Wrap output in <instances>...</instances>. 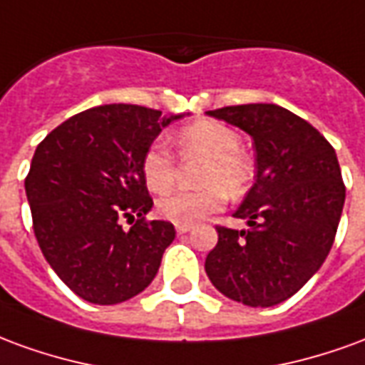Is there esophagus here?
<instances>
[{
  "instance_id": "1",
  "label": "esophagus",
  "mask_w": 365,
  "mask_h": 365,
  "mask_svg": "<svg viewBox=\"0 0 365 365\" xmlns=\"http://www.w3.org/2000/svg\"><path fill=\"white\" fill-rule=\"evenodd\" d=\"M175 230H178V235H185L191 230V225H175Z\"/></svg>"
}]
</instances>
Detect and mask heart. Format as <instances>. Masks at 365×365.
I'll use <instances>...</instances> for the list:
<instances>
[{
    "label": "heart",
    "mask_w": 365,
    "mask_h": 365,
    "mask_svg": "<svg viewBox=\"0 0 365 365\" xmlns=\"http://www.w3.org/2000/svg\"><path fill=\"white\" fill-rule=\"evenodd\" d=\"M182 158H201L199 191H178L158 201V213L175 225H195L207 215L221 209L225 193L230 197L245 195L254 178V166L242 148V136L219 120H197L175 135ZM143 175L148 190L166 193L178 175L174 156L162 146L152 144L143 158Z\"/></svg>",
    "instance_id": "obj_1"
}]
</instances>
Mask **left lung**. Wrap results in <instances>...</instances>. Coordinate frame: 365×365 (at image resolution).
Masks as SVG:
<instances>
[{
	"instance_id": "8db88e82",
	"label": "left lung",
	"mask_w": 365,
	"mask_h": 365,
	"mask_svg": "<svg viewBox=\"0 0 365 365\" xmlns=\"http://www.w3.org/2000/svg\"><path fill=\"white\" fill-rule=\"evenodd\" d=\"M207 115L252 136L256 182L235 211L248 229L217 227L205 272L225 297L274 307L295 295L332 248L346 199L336 152L279 105H232Z\"/></svg>"
}]
</instances>
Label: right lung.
<instances>
[{
  "mask_svg": "<svg viewBox=\"0 0 365 365\" xmlns=\"http://www.w3.org/2000/svg\"><path fill=\"white\" fill-rule=\"evenodd\" d=\"M182 117L99 105L64 120L36 146L25 180L36 242L83 301L123 303L158 274L175 230L168 221H144L152 197L143 158L162 128ZM123 216L137 219L128 231L120 227Z\"/></svg>",
  "mask_w": 365,
  "mask_h": 365,
  "instance_id": "1",
  "label": "right lung"
}]
</instances>
